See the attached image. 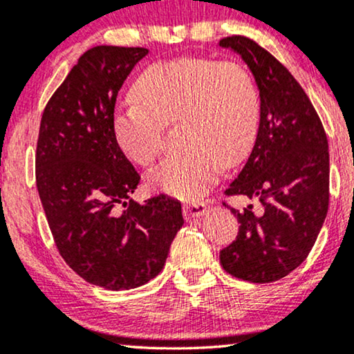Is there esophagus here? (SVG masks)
I'll use <instances>...</instances> for the list:
<instances>
[{"instance_id":"1","label":"esophagus","mask_w":354,"mask_h":354,"mask_svg":"<svg viewBox=\"0 0 354 354\" xmlns=\"http://www.w3.org/2000/svg\"><path fill=\"white\" fill-rule=\"evenodd\" d=\"M207 214V204L202 201H192L183 205V215L186 220L194 218V216H202Z\"/></svg>"}]
</instances>
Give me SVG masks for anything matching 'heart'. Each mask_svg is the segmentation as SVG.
Returning a JSON list of instances; mask_svg holds the SVG:
<instances>
[{
  "instance_id": "obj_1",
  "label": "heart",
  "mask_w": 354,
  "mask_h": 354,
  "mask_svg": "<svg viewBox=\"0 0 354 354\" xmlns=\"http://www.w3.org/2000/svg\"><path fill=\"white\" fill-rule=\"evenodd\" d=\"M116 106L111 128L131 162L149 168L163 145V128L178 122L183 147L149 174L153 189L183 201L204 196L225 165H236L256 140L261 100L252 75L236 61L176 58L149 66Z\"/></svg>"
}]
</instances>
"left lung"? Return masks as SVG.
<instances>
[{"label":"left lung","instance_id":"8db88e82","mask_svg":"<svg viewBox=\"0 0 354 354\" xmlns=\"http://www.w3.org/2000/svg\"><path fill=\"white\" fill-rule=\"evenodd\" d=\"M225 48L241 55L261 97L257 139L246 165L225 196L257 197L236 215L239 232L220 251L230 275L270 283L306 261L328 210V142L322 121L299 82L272 53L244 35L225 37Z\"/></svg>","mask_w":354,"mask_h":354}]
</instances>
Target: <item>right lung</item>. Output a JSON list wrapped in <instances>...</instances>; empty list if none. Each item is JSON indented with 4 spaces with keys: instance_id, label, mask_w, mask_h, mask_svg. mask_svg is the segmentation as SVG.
Instances as JSON below:
<instances>
[{
    "instance_id": "add662e5",
    "label": "right lung",
    "mask_w": 354,
    "mask_h": 354,
    "mask_svg": "<svg viewBox=\"0 0 354 354\" xmlns=\"http://www.w3.org/2000/svg\"><path fill=\"white\" fill-rule=\"evenodd\" d=\"M147 53L87 50L46 103L37 140V189L61 257L88 283L113 291L157 277L185 223L171 197L131 199L140 176L113 136L118 92Z\"/></svg>"
}]
</instances>
